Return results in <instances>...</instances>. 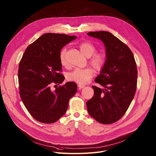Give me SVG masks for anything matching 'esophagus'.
Returning <instances> with one entry per match:
<instances>
[{"mask_svg":"<svg viewBox=\"0 0 156 156\" xmlns=\"http://www.w3.org/2000/svg\"><path fill=\"white\" fill-rule=\"evenodd\" d=\"M78 87L79 90H81V89L84 87V85H81V84H78Z\"/></svg>","mask_w":156,"mask_h":156,"instance_id":"esophagus-1","label":"esophagus"}]
</instances>
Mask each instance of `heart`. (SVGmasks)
Returning a JSON list of instances; mask_svg holds the SVG:
<instances>
[{
	"label": "heart",
	"mask_w": 156,
	"mask_h": 156,
	"mask_svg": "<svg viewBox=\"0 0 156 156\" xmlns=\"http://www.w3.org/2000/svg\"><path fill=\"white\" fill-rule=\"evenodd\" d=\"M81 52L86 57H90V63L97 71H100L104 67L106 62V55L104 52H96V48L94 44L90 42H83L79 45ZM60 61L63 66L67 65L66 60V49L61 50L59 55ZM94 71L91 68L83 69H76L66 74V80L79 84H85L94 76Z\"/></svg>",
	"instance_id": "heart-1"
}]
</instances>
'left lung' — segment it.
<instances>
[{
	"label": "left lung",
	"instance_id": "left-lung-1",
	"mask_svg": "<svg viewBox=\"0 0 156 156\" xmlns=\"http://www.w3.org/2000/svg\"><path fill=\"white\" fill-rule=\"evenodd\" d=\"M88 36L103 42L106 62L96 83L104 89L92 86L94 95L86 102L88 113L102 124L113 123L125 114L135 96L138 71L131 51L107 31L89 32Z\"/></svg>",
	"mask_w": 156,
	"mask_h": 156
}]
</instances>
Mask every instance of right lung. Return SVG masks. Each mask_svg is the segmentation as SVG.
<instances>
[{
  "label": "right lung",
  "mask_w": 156,
  "mask_h": 156,
  "mask_svg": "<svg viewBox=\"0 0 156 156\" xmlns=\"http://www.w3.org/2000/svg\"><path fill=\"white\" fill-rule=\"evenodd\" d=\"M76 38L65 34L46 33L27 48L18 67L20 95L25 107L36 120L44 123L57 122L66 112L69 102L77 91L74 82L59 85L65 77L59 72V55L66 44Z\"/></svg>",
  "instance_id": "1"
}]
</instances>
